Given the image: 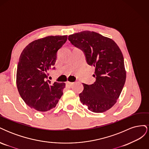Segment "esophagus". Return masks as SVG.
<instances>
[{
	"mask_svg": "<svg viewBox=\"0 0 149 149\" xmlns=\"http://www.w3.org/2000/svg\"><path fill=\"white\" fill-rule=\"evenodd\" d=\"M73 84H74V83H72V82H70V81H67L66 83V86H68V87H69V88H71L72 86L73 85Z\"/></svg>",
	"mask_w": 149,
	"mask_h": 149,
	"instance_id": "obj_1",
	"label": "esophagus"
}]
</instances>
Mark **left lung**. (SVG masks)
I'll list each match as a JSON object with an SVG mask.
<instances>
[{
    "label": "left lung",
    "instance_id": "8db88e82",
    "mask_svg": "<svg viewBox=\"0 0 149 149\" xmlns=\"http://www.w3.org/2000/svg\"><path fill=\"white\" fill-rule=\"evenodd\" d=\"M69 41L84 52L87 63L95 67L96 81L83 84L79 100L89 111L104 112L113 106L119 97L126 79L124 57L111 38L94 31H83L68 36Z\"/></svg>",
    "mask_w": 149,
    "mask_h": 149
}]
</instances>
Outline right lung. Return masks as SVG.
Here are the masks:
<instances>
[{"instance_id":"1","label":"right lung","mask_w":149,"mask_h":149,"mask_svg":"<svg viewBox=\"0 0 149 149\" xmlns=\"http://www.w3.org/2000/svg\"><path fill=\"white\" fill-rule=\"evenodd\" d=\"M67 35L48 36L30 43L22 51L17 65L16 83L22 100L30 107L46 112L55 107L63 95L65 83L48 79L56 53Z\"/></svg>"}]
</instances>
